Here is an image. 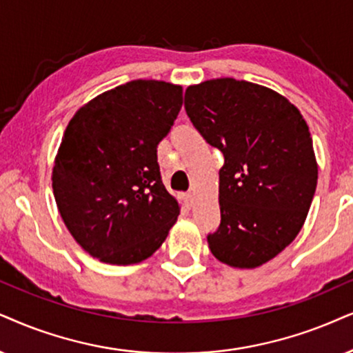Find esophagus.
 I'll return each mask as SVG.
<instances>
[{"label": "esophagus", "instance_id": "1", "mask_svg": "<svg viewBox=\"0 0 353 353\" xmlns=\"http://www.w3.org/2000/svg\"><path fill=\"white\" fill-rule=\"evenodd\" d=\"M184 202H185L187 207H192V203H194V195H192V194H185V195H184Z\"/></svg>", "mask_w": 353, "mask_h": 353}]
</instances>
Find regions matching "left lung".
<instances>
[{
	"label": "left lung",
	"mask_w": 353,
	"mask_h": 353,
	"mask_svg": "<svg viewBox=\"0 0 353 353\" xmlns=\"http://www.w3.org/2000/svg\"><path fill=\"white\" fill-rule=\"evenodd\" d=\"M184 105L225 156L210 251L236 269L265 264L296 238L314 197L318 163L305 119L279 92L233 78L189 86Z\"/></svg>",
	"instance_id": "obj_1"
}]
</instances>
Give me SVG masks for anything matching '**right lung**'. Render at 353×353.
I'll return each instance as SVG.
<instances>
[{"label":"right lung","mask_w":353,"mask_h":353,"mask_svg":"<svg viewBox=\"0 0 353 353\" xmlns=\"http://www.w3.org/2000/svg\"><path fill=\"white\" fill-rule=\"evenodd\" d=\"M182 107V86L135 79L84 104L61 138L52 172L66 228L89 256L130 265L153 256L179 216L158 145Z\"/></svg>","instance_id":"1"}]
</instances>
